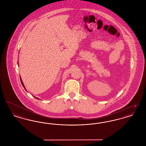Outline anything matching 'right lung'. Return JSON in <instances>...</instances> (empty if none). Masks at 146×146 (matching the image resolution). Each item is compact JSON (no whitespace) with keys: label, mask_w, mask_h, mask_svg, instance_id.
<instances>
[{"label":"right lung","mask_w":146,"mask_h":146,"mask_svg":"<svg viewBox=\"0 0 146 146\" xmlns=\"http://www.w3.org/2000/svg\"><path fill=\"white\" fill-rule=\"evenodd\" d=\"M18 64H19V63H18ZM20 80H21V83H22V85H23V88H25V90H26V89H25V86H24V85H23V82H22V79H21V77H20ZM35 98H37V99H39V98H37V97H35Z\"/></svg>","instance_id":"obj_1"}]
</instances>
